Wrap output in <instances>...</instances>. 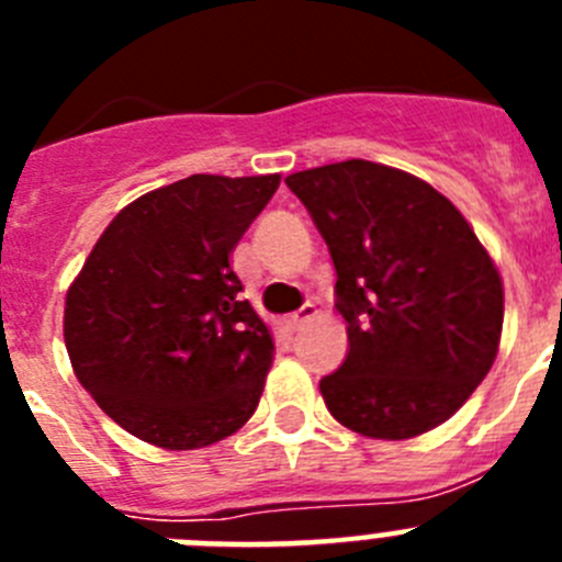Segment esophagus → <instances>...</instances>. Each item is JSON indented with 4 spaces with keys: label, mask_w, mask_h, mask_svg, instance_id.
Wrapping results in <instances>:
<instances>
[{
    "label": "esophagus",
    "mask_w": 562,
    "mask_h": 562,
    "mask_svg": "<svg viewBox=\"0 0 562 562\" xmlns=\"http://www.w3.org/2000/svg\"><path fill=\"white\" fill-rule=\"evenodd\" d=\"M315 315H317L315 304H304V306H301V310L295 312V315L286 317V324H290V329H301V326L310 324V321H312V317H315Z\"/></svg>",
    "instance_id": "34e87169"
}]
</instances>
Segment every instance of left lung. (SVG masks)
Segmentation results:
<instances>
[{
    "instance_id": "8db88e82",
    "label": "left lung",
    "mask_w": 562,
    "mask_h": 562,
    "mask_svg": "<svg viewBox=\"0 0 562 562\" xmlns=\"http://www.w3.org/2000/svg\"><path fill=\"white\" fill-rule=\"evenodd\" d=\"M337 272L349 355L326 408L369 439H414L470 400L498 355L504 284L459 207L400 168L346 160L286 177Z\"/></svg>"
}]
</instances>
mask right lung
<instances>
[{
    "label": "right lung",
    "instance_id": "right-lung-1",
    "mask_svg": "<svg viewBox=\"0 0 562 562\" xmlns=\"http://www.w3.org/2000/svg\"><path fill=\"white\" fill-rule=\"evenodd\" d=\"M281 173H193L123 207L69 284L64 342L78 382L123 430L207 448L252 416L272 335L231 252Z\"/></svg>",
    "mask_w": 562,
    "mask_h": 562
}]
</instances>
